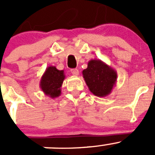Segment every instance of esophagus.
I'll return each mask as SVG.
<instances>
[{"instance_id": "1", "label": "esophagus", "mask_w": 155, "mask_h": 155, "mask_svg": "<svg viewBox=\"0 0 155 155\" xmlns=\"http://www.w3.org/2000/svg\"><path fill=\"white\" fill-rule=\"evenodd\" d=\"M71 73L73 76H78L79 75V70L77 69H71Z\"/></svg>"}]
</instances>
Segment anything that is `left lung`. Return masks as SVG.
<instances>
[{
  "instance_id": "1",
  "label": "left lung",
  "mask_w": 155,
  "mask_h": 155,
  "mask_svg": "<svg viewBox=\"0 0 155 155\" xmlns=\"http://www.w3.org/2000/svg\"><path fill=\"white\" fill-rule=\"evenodd\" d=\"M82 75L90 92L98 97L110 94L116 82V72L99 60H90Z\"/></svg>"
}]
</instances>
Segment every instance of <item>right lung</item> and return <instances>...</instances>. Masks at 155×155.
<instances>
[{"instance_id":"1","label":"right lung","mask_w":155,"mask_h":155,"mask_svg":"<svg viewBox=\"0 0 155 155\" xmlns=\"http://www.w3.org/2000/svg\"><path fill=\"white\" fill-rule=\"evenodd\" d=\"M65 79L63 70H58L55 66H49L42 76L40 88L45 95L56 98L61 94V86Z\"/></svg>"}]
</instances>
